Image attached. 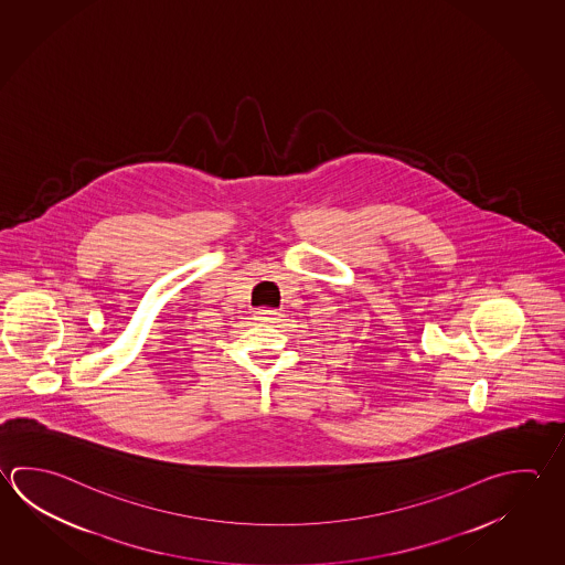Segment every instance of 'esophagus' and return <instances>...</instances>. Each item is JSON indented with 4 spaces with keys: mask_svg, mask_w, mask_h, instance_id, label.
<instances>
[{
    "mask_svg": "<svg viewBox=\"0 0 565 565\" xmlns=\"http://www.w3.org/2000/svg\"><path fill=\"white\" fill-rule=\"evenodd\" d=\"M278 317H280V312L275 308H257L255 310V319L260 322H273V320H278Z\"/></svg>",
    "mask_w": 565,
    "mask_h": 565,
    "instance_id": "34e87169",
    "label": "esophagus"
}]
</instances>
